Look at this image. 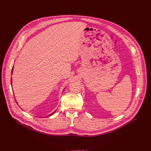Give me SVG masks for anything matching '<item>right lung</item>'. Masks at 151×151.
<instances>
[{
    "label": "right lung",
    "mask_w": 151,
    "mask_h": 151,
    "mask_svg": "<svg viewBox=\"0 0 151 151\" xmlns=\"http://www.w3.org/2000/svg\"><path fill=\"white\" fill-rule=\"evenodd\" d=\"M13 69H14V67H13V68H12V73H13ZM12 80H11V84H12ZM55 111H54L53 112V113H52V114H50V115H47V117H48V116H50V115H53V114H54V112H55Z\"/></svg>",
    "instance_id": "obj_1"
}]
</instances>
